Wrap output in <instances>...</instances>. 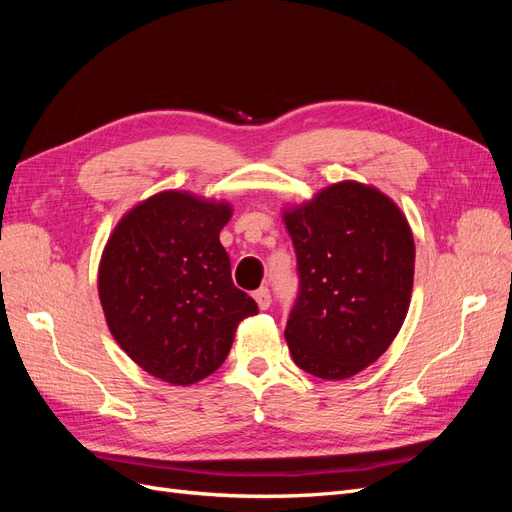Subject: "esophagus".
Wrapping results in <instances>:
<instances>
[{
    "instance_id": "obj_1",
    "label": "esophagus",
    "mask_w": 512,
    "mask_h": 512,
    "mask_svg": "<svg viewBox=\"0 0 512 512\" xmlns=\"http://www.w3.org/2000/svg\"><path fill=\"white\" fill-rule=\"evenodd\" d=\"M254 299H256L260 309H269V305H271V292H269V288H265V286L258 288L254 292Z\"/></svg>"
}]
</instances>
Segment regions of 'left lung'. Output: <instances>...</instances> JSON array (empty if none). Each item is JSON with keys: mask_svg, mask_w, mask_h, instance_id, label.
Returning <instances> with one entry per match:
<instances>
[{"mask_svg": "<svg viewBox=\"0 0 512 512\" xmlns=\"http://www.w3.org/2000/svg\"><path fill=\"white\" fill-rule=\"evenodd\" d=\"M297 252L299 299L286 342L307 374L346 380L376 363L406 320L414 237L374 185L339 181L284 209Z\"/></svg>", "mask_w": 512, "mask_h": 512, "instance_id": "left-lung-1", "label": "left lung"}]
</instances>
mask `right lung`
<instances>
[{
	"mask_svg": "<svg viewBox=\"0 0 512 512\" xmlns=\"http://www.w3.org/2000/svg\"><path fill=\"white\" fill-rule=\"evenodd\" d=\"M226 200L164 190L117 222L98 267L108 331L153 378L190 386L230 352L239 322L258 314L232 284L220 230Z\"/></svg>",
	"mask_w": 512,
	"mask_h": 512,
	"instance_id": "add662e5",
	"label": "right lung"
}]
</instances>
